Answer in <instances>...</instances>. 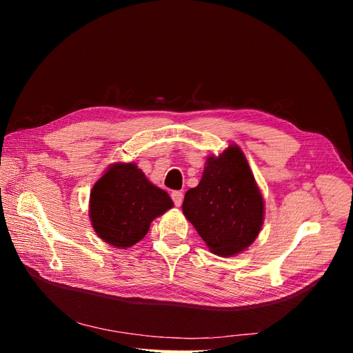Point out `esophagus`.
Segmentation results:
<instances>
[{"label": "esophagus", "mask_w": 353, "mask_h": 353, "mask_svg": "<svg viewBox=\"0 0 353 353\" xmlns=\"http://www.w3.org/2000/svg\"><path fill=\"white\" fill-rule=\"evenodd\" d=\"M170 196H172V200H174V203H175V206H181V205H183V193H181V191H172V194H170Z\"/></svg>", "instance_id": "obj_1"}]
</instances>
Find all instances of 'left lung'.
<instances>
[{
    "label": "left lung",
    "mask_w": 353,
    "mask_h": 353,
    "mask_svg": "<svg viewBox=\"0 0 353 353\" xmlns=\"http://www.w3.org/2000/svg\"><path fill=\"white\" fill-rule=\"evenodd\" d=\"M263 203L248 159L237 144H231L206 159L199 185L185 193L183 212L209 250L228 258L258 237Z\"/></svg>",
    "instance_id": "obj_1"
}]
</instances>
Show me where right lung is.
I'll use <instances>...</instances> for the list:
<instances>
[{"label": "right lung", "mask_w": 353, "mask_h": 353, "mask_svg": "<svg viewBox=\"0 0 353 353\" xmlns=\"http://www.w3.org/2000/svg\"><path fill=\"white\" fill-rule=\"evenodd\" d=\"M174 206L165 190L152 184L135 163H113L94 184L90 219L97 236L126 249L144 239L150 223Z\"/></svg>", "instance_id": "right-lung-1"}]
</instances>
